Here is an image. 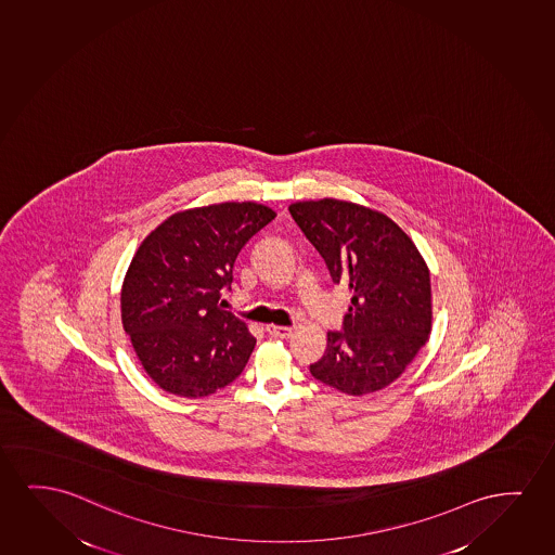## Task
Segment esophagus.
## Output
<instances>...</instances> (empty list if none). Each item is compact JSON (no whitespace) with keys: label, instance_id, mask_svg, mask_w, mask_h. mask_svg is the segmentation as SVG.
<instances>
[{"label":"esophagus","instance_id":"obj_1","mask_svg":"<svg viewBox=\"0 0 555 555\" xmlns=\"http://www.w3.org/2000/svg\"><path fill=\"white\" fill-rule=\"evenodd\" d=\"M266 332L271 335V337H274V339H286V337L292 335V327L274 326V324H269V326L266 327Z\"/></svg>","mask_w":555,"mask_h":555}]
</instances>
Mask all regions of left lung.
I'll list each match as a JSON object with an SVG mask.
<instances>
[{"mask_svg":"<svg viewBox=\"0 0 555 555\" xmlns=\"http://www.w3.org/2000/svg\"><path fill=\"white\" fill-rule=\"evenodd\" d=\"M289 214L326 261L332 281L349 286L343 332H327L314 379L345 395L377 392L398 379L433 327V292L425 259L410 236L367 206L320 198Z\"/></svg>","mask_w":555,"mask_h":555,"instance_id":"1","label":"left lung"}]
</instances>
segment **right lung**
I'll return each mask as SVG.
<instances>
[{
    "label": "right lung",
    "mask_w": 555,
    "mask_h": 555,
    "mask_svg": "<svg viewBox=\"0 0 555 555\" xmlns=\"http://www.w3.org/2000/svg\"><path fill=\"white\" fill-rule=\"evenodd\" d=\"M274 216L250 201L190 208L140 244L122 281L121 320L157 387L203 398L243 373L256 339L218 301L238 251Z\"/></svg>",
    "instance_id": "obj_1"
}]
</instances>
